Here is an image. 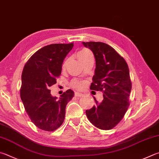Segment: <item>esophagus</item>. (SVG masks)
<instances>
[{"label":"esophagus","instance_id":"obj_1","mask_svg":"<svg viewBox=\"0 0 159 159\" xmlns=\"http://www.w3.org/2000/svg\"><path fill=\"white\" fill-rule=\"evenodd\" d=\"M83 95V94L82 93H80V92H75V96H76V97H82Z\"/></svg>","mask_w":159,"mask_h":159}]
</instances>
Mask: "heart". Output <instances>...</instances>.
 <instances>
[{"instance_id":"b5f03b06","label":"heart","mask_w":159,"mask_h":159,"mask_svg":"<svg viewBox=\"0 0 159 159\" xmlns=\"http://www.w3.org/2000/svg\"><path fill=\"white\" fill-rule=\"evenodd\" d=\"M88 53H89V51L88 49H83L81 51H80L77 54L78 58H79V59L81 58L82 57H83L85 56V55H86ZM65 65H66V62L64 63V65H63V67H65ZM71 85L74 86V87H75V88H83V83L78 81V80H74L71 82Z\"/></svg>"}]
</instances>
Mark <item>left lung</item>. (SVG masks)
<instances>
[{
  "label": "left lung",
  "mask_w": 159,
  "mask_h": 159,
  "mask_svg": "<svg viewBox=\"0 0 159 159\" xmlns=\"http://www.w3.org/2000/svg\"><path fill=\"white\" fill-rule=\"evenodd\" d=\"M94 56V75L90 89L103 92V99L85 111L92 125L98 129L114 128L125 116L129 106L131 90L129 67L125 60L107 44L103 42H83Z\"/></svg>",
  "instance_id": "obj_1"
}]
</instances>
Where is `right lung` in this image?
Wrapping results in <instances>:
<instances>
[{"mask_svg":"<svg viewBox=\"0 0 159 159\" xmlns=\"http://www.w3.org/2000/svg\"><path fill=\"white\" fill-rule=\"evenodd\" d=\"M73 47V43L46 46L30 57L23 70L21 99L32 122L44 131H53L62 125L66 106L74 96L70 89L57 99L49 89L61 74L63 60Z\"/></svg>","mask_w":159,"mask_h":159,"instance_id":"1","label":"right lung"}]
</instances>
